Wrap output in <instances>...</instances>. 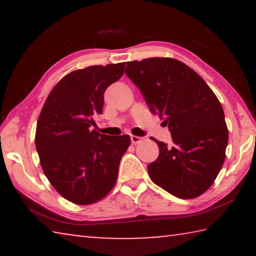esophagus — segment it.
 <instances>
[{
    "label": "esophagus",
    "instance_id": "obj_1",
    "mask_svg": "<svg viewBox=\"0 0 256 256\" xmlns=\"http://www.w3.org/2000/svg\"><path fill=\"white\" fill-rule=\"evenodd\" d=\"M142 141V138L136 136H131V142L133 144H138V142Z\"/></svg>",
    "mask_w": 256,
    "mask_h": 256
}]
</instances>
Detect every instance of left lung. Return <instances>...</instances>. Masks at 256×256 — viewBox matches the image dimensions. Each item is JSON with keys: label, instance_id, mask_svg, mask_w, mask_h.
<instances>
[{"label": "left lung", "instance_id": "obj_1", "mask_svg": "<svg viewBox=\"0 0 256 256\" xmlns=\"http://www.w3.org/2000/svg\"><path fill=\"white\" fill-rule=\"evenodd\" d=\"M126 66V76L150 110L164 118L172 138V146L156 140L159 156L148 164L151 180L176 198L201 196L226 157L228 130L222 104L196 71L175 58H151Z\"/></svg>", "mask_w": 256, "mask_h": 256}]
</instances>
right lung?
<instances>
[{
	"instance_id": "obj_1",
	"label": "right lung",
	"mask_w": 256,
	"mask_h": 256,
	"mask_svg": "<svg viewBox=\"0 0 256 256\" xmlns=\"http://www.w3.org/2000/svg\"><path fill=\"white\" fill-rule=\"evenodd\" d=\"M125 63L76 70L58 81L37 122L36 149L47 180L64 198L86 206L114 188L118 166L131 144L128 134L92 130L102 112L104 92L124 73Z\"/></svg>"
}]
</instances>
